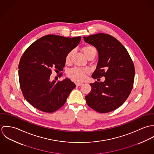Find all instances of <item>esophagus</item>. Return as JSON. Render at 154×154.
Instances as JSON below:
<instances>
[{
    "instance_id": "esophagus-1",
    "label": "esophagus",
    "mask_w": 154,
    "mask_h": 154,
    "mask_svg": "<svg viewBox=\"0 0 154 154\" xmlns=\"http://www.w3.org/2000/svg\"><path fill=\"white\" fill-rule=\"evenodd\" d=\"M75 84H76V86H81V85H82L83 84H82V82H75Z\"/></svg>"
}]
</instances>
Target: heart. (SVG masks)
Listing matches in <instances>:
<instances>
[{
    "label": "heart",
    "instance_id": "b5f03b06",
    "mask_svg": "<svg viewBox=\"0 0 154 154\" xmlns=\"http://www.w3.org/2000/svg\"><path fill=\"white\" fill-rule=\"evenodd\" d=\"M82 51L83 52L84 55L87 57V58L93 53L96 54V52H97L95 48L91 45H86L84 47L82 48ZM73 53V50H71L67 54L66 58H65V62L66 63H70ZM87 72H88L87 70H85V69H82L79 68H73L72 69H70L68 72V75L69 77H70L71 78L76 81H83L85 79L86 77V74L87 73Z\"/></svg>",
    "mask_w": 154,
    "mask_h": 154
}]
</instances>
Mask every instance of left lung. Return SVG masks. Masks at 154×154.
Returning a JSON list of instances; mask_svg holds the SVG:
<instances>
[{"label": "left lung", "instance_id": "left-lung-1", "mask_svg": "<svg viewBox=\"0 0 154 154\" xmlns=\"http://www.w3.org/2000/svg\"><path fill=\"white\" fill-rule=\"evenodd\" d=\"M84 41L94 46L98 61L92 75L94 79L105 77L104 82L90 84L91 91L85 97L87 103L101 113L120 107L132 91L134 67L126 48L114 37L104 33L84 37Z\"/></svg>", "mask_w": 154, "mask_h": 154}]
</instances>
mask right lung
<instances>
[{
  "mask_svg": "<svg viewBox=\"0 0 154 154\" xmlns=\"http://www.w3.org/2000/svg\"><path fill=\"white\" fill-rule=\"evenodd\" d=\"M73 38L47 35L23 53L19 63V81L23 95L34 107L53 112L62 107L76 85L69 79L51 81V69L62 71L67 54L80 43Z\"/></svg>",
  "mask_w": 154,
  "mask_h": 154,
  "instance_id": "1",
  "label": "right lung"
}]
</instances>
